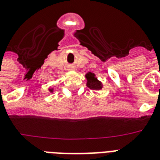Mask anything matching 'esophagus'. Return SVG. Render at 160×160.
I'll return each instance as SVG.
<instances>
[{"label": "esophagus", "instance_id": "esophagus-1", "mask_svg": "<svg viewBox=\"0 0 160 160\" xmlns=\"http://www.w3.org/2000/svg\"><path fill=\"white\" fill-rule=\"evenodd\" d=\"M68 70H74V68H73V67H71V68H70Z\"/></svg>", "mask_w": 160, "mask_h": 160}]
</instances>
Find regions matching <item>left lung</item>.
Returning a JSON list of instances; mask_svg holds the SVG:
<instances>
[{
    "instance_id": "obj_1",
    "label": "left lung",
    "mask_w": 160,
    "mask_h": 160,
    "mask_svg": "<svg viewBox=\"0 0 160 160\" xmlns=\"http://www.w3.org/2000/svg\"><path fill=\"white\" fill-rule=\"evenodd\" d=\"M85 78L87 79L86 85L91 89L93 90H100L102 88V84L101 81L98 80L96 75L92 72H88L85 75Z\"/></svg>"
}]
</instances>
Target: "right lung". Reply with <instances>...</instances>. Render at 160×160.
I'll return each mask as SVG.
<instances>
[{"mask_svg": "<svg viewBox=\"0 0 160 160\" xmlns=\"http://www.w3.org/2000/svg\"><path fill=\"white\" fill-rule=\"evenodd\" d=\"M49 92H53V88H49Z\"/></svg>", "mask_w": 160, "mask_h": 160, "instance_id": "1", "label": "right lung"}]
</instances>
